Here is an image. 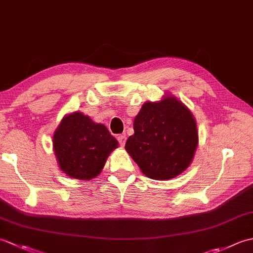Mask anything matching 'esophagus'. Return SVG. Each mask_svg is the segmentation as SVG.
I'll list each match as a JSON object with an SVG mask.
<instances>
[{
  "label": "esophagus",
  "mask_w": 253,
  "mask_h": 253,
  "mask_svg": "<svg viewBox=\"0 0 253 253\" xmlns=\"http://www.w3.org/2000/svg\"><path fill=\"white\" fill-rule=\"evenodd\" d=\"M117 140H118V143L121 144V147H124V146H125V142H126V135H118Z\"/></svg>",
  "instance_id": "obj_1"
}]
</instances>
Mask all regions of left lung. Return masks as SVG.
Instances as JSON below:
<instances>
[{"label":"left lung","instance_id":"8db88e82","mask_svg":"<svg viewBox=\"0 0 253 253\" xmlns=\"http://www.w3.org/2000/svg\"><path fill=\"white\" fill-rule=\"evenodd\" d=\"M133 130L125 149L150 178H174L191 163L198 144L197 124L177 99L169 96L157 103H144Z\"/></svg>","mask_w":253,"mask_h":253}]
</instances>
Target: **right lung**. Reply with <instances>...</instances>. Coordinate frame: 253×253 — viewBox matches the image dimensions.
<instances>
[{
  "label": "right lung",
  "instance_id": "1",
  "mask_svg": "<svg viewBox=\"0 0 253 253\" xmlns=\"http://www.w3.org/2000/svg\"><path fill=\"white\" fill-rule=\"evenodd\" d=\"M117 146V140L104 125L78 112L64 117L53 136L58 165L76 179L89 180L98 176Z\"/></svg>",
  "mask_w": 253,
  "mask_h": 253
}]
</instances>
